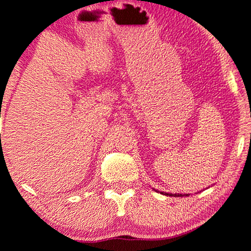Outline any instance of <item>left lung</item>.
<instances>
[{"label": "left lung", "instance_id": "left-lung-1", "mask_svg": "<svg viewBox=\"0 0 251 251\" xmlns=\"http://www.w3.org/2000/svg\"><path fill=\"white\" fill-rule=\"evenodd\" d=\"M166 195H169V197H173V195H174V197H182V194H176V193L175 194H169V193H166ZM186 195H188V194H186Z\"/></svg>", "mask_w": 251, "mask_h": 251}]
</instances>
